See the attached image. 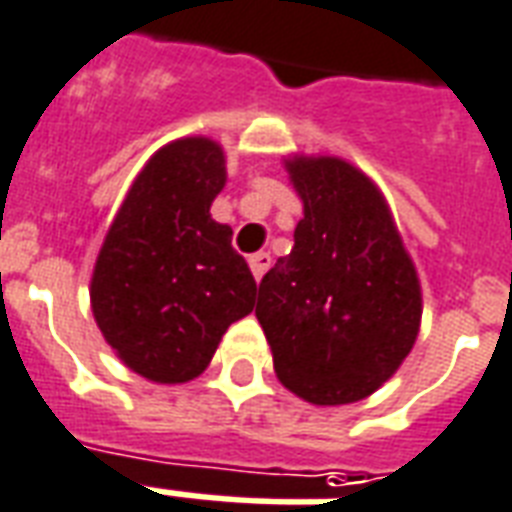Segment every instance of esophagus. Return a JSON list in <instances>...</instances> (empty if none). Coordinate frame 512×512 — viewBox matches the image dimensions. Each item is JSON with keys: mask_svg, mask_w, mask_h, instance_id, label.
Segmentation results:
<instances>
[{"mask_svg": "<svg viewBox=\"0 0 512 512\" xmlns=\"http://www.w3.org/2000/svg\"><path fill=\"white\" fill-rule=\"evenodd\" d=\"M249 268H252V273H255L257 282H260V279H263V273L271 268V255H268V252H257V255L249 257Z\"/></svg>", "mask_w": 512, "mask_h": 512, "instance_id": "esophagus-1", "label": "esophagus"}]
</instances>
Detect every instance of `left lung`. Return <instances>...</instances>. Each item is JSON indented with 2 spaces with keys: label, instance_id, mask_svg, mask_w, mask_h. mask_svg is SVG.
I'll use <instances>...</instances> for the list:
<instances>
[{
  "label": "left lung",
  "instance_id": "left-lung-1",
  "mask_svg": "<svg viewBox=\"0 0 512 512\" xmlns=\"http://www.w3.org/2000/svg\"><path fill=\"white\" fill-rule=\"evenodd\" d=\"M303 198L295 247L265 273L255 314L276 376L314 405L357 403L413 349L421 290L389 206L338 158L287 163Z\"/></svg>",
  "mask_w": 512,
  "mask_h": 512
}]
</instances>
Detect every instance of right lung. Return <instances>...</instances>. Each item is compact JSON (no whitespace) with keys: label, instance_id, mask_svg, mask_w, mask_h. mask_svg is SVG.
<instances>
[{"label":"right lung","instance_id":"add662e5","mask_svg":"<svg viewBox=\"0 0 512 512\" xmlns=\"http://www.w3.org/2000/svg\"><path fill=\"white\" fill-rule=\"evenodd\" d=\"M222 185L220 144H166L128 190L93 268L96 325L128 368L158 384L204 373L225 330L255 308L233 230L209 214Z\"/></svg>","mask_w":512,"mask_h":512}]
</instances>
